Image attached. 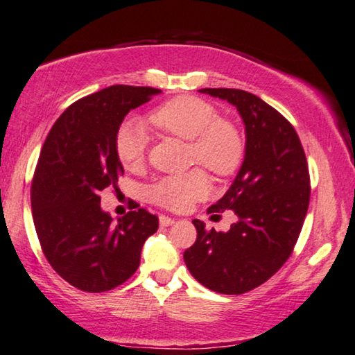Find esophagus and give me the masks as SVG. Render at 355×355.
Listing matches in <instances>:
<instances>
[{"label":"esophagus","instance_id":"obj_1","mask_svg":"<svg viewBox=\"0 0 355 355\" xmlns=\"http://www.w3.org/2000/svg\"><path fill=\"white\" fill-rule=\"evenodd\" d=\"M159 223H161V227H171L175 223V220H173L172 217H167V216H161L159 217Z\"/></svg>","mask_w":355,"mask_h":355}]
</instances>
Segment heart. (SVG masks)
Returning <instances> with one entry per match:
<instances>
[{
  "label": "heart",
  "mask_w": 355,
  "mask_h": 355,
  "mask_svg": "<svg viewBox=\"0 0 355 355\" xmlns=\"http://www.w3.org/2000/svg\"><path fill=\"white\" fill-rule=\"evenodd\" d=\"M148 121L157 132L189 141V162H198L218 177L233 173L241 164L244 144L239 130L225 119H218L211 104L193 96H180L149 112ZM149 137L138 121H127L116 133V153L127 168H137L146 157ZM211 189L201 168L183 175L162 177L148 189V196L159 206L183 211L206 198Z\"/></svg>",
  "instance_id": "1"
}]
</instances>
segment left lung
<instances>
[{
    "instance_id": "1",
    "label": "left lung",
    "mask_w": 355,
    "mask_h": 355,
    "mask_svg": "<svg viewBox=\"0 0 355 355\" xmlns=\"http://www.w3.org/2000/svg\"><path fill=\"white\" fill-rule=\"evenodd\" d=\"M199 92L236 107L246 149L232 187L207 209L233 211L238 220L228 232H216L194 218L198 238L183 259L206 288L243 294L266 283L291 256L311 199L306 154L291 123L256 94L233 88Z\"/></svg>"
}]
</instances>
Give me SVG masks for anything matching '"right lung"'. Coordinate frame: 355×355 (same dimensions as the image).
Here are the masks:
<instances>
[{
    "label": "right lung",
    "instance_id": "add662e5",
    "mask_svg": "<svg viewBox=\"0 0 355 355\" xmlns=\"http://www.w3.org/2000/svg\"><path fill=\"white\" fill-rule=\"evenodd\" d=\"M161 89L114 85L78 99L49 130L32 182V214L48 262L87 293L119 286L137 272L141 248L157 232L146 209L114 218L99 191L117 187L123 167L116 133L132 109Z\"/></svg>",
    "mask_w": 355,
    "mask_h": 355
}]
</instances>
